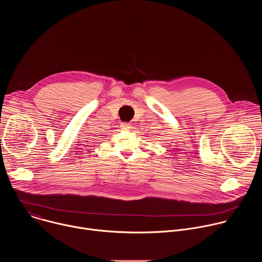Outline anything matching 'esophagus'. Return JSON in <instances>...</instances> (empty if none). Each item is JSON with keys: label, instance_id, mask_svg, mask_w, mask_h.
Instances as JSON below:
<instances>
[{"label": "esophagus", "instance_id": "1", "mask_svg": "<svg viewBox=\"0 0 262 262\" xmlns=\"http://www.w3.org/2000/svg\"><path fill=\"white\" fill-rule=\"evenodd\" d=\"M120 127H121L122 129H126V130H127V129H129L132 126H130V124H129V123H125V122H123V123H121V124H120Z\"/></svg>", "mask_w": 262, "mask_h": 262}]
</instances>
